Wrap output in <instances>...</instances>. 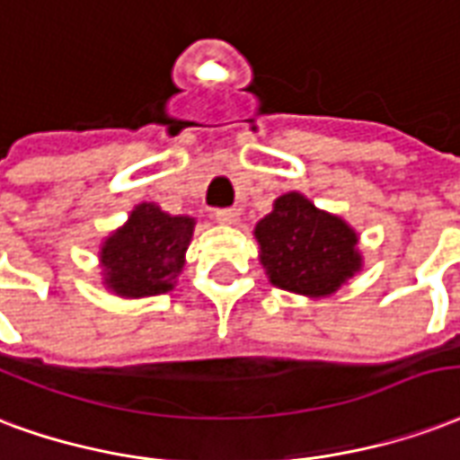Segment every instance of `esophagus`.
<instances>
[{
	"label": "esophagus",
	"instance_id": "34e87169",
	"mask_svg": "<svg viewBox=\"0 0 460 460\" xmlns=\"http://www.w3.org/2000/svg\"><path fill=\"white\" fill-rule=\"evenodd\" d=\"M237 217H240V213H237L234 208H217L216 210V220L217 223H223V226H234Z\"/></svg>",
	"mask_w": 460,
	"mask_h": 460
}]
</instances>
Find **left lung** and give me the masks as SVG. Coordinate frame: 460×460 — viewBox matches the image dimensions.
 I'll return each mask as SVG.
<instances>
[{
	"mask_svg": "<svg viewBox=\"0 0 460 460\" xmlns=\"http://www.w3.org/2000/svg\"><path fill=\"white\" fill-rule=\"evenodd\" d=\"M254 237L271 284L311 299L336 294L363 267L353 227L318 210L296 190L274 200L270 216L254 227Z\"/></svg>",
	"mask_w": 460,
	"mask_h": 460,
	"instance_id": "obj_1",
	"label": "left lung"
}]
</instances>
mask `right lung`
<instances>
[{
    "instance_id": "1",
    "label": "right lung",
    "mask_w": 460,
    "mask_h": 460,
    "mask_svg": "<svg viewBox=\"0 0 460 460\" xmlns=\"http://www.w3.org/2000/svg\"><path fill=\"white\" fill-rule=\"evenodd\" d=\"M196 220L169 216L156 203H139L129 220L100 247V264L107 289L124 299L156 296L173 289Z\"/></svg>"
}]
</instances>
